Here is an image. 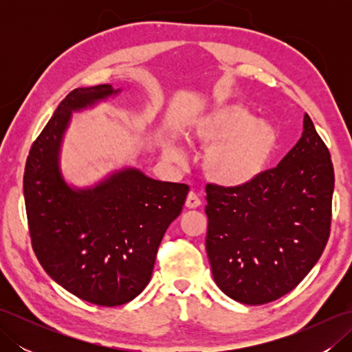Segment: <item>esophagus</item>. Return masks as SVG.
I'll return each mask as SVG.
<instances>
[{
    "instance_id": "esophagus-1",
    "label": "esophagus",
    "mask_w": 352,
    "mask_h": 352,
    "mask_svg": "<svg viewBox=\"0 0 352 352\" xmlns=\"http://www.w3.org/2000/svg\"><path fill=\"white\" fill-rule=\"evenodd\" d=\"M203 204V201H201V195L197 192H189L188 198H186V207L188 208H197Z\"/></svg>"
}]
</instances>
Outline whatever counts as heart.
<instances>
[{"instance_id": "obj_1", "label": "heart", "mask_w": 352, "mask_h": 352, "mask_svg": "<svg viewBox=\"0 0 352 352\" xmlns=\"http://www.w3.org/2000/svg\"><path fill=\"white\" fill-rule=\"evenodd\" d=\"M189 138L208 146L203 159L206 175L231 188L256 180L278 146V131L269 122L257 121L241 106L193 119ZM166 155L170 160H182V151L174 145L166 148Z\"/></svg>"}]
</instances>
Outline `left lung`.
<instances>
[{"label": "left lung", "instance_id": "1", "mask_svg": "<svg viewBox=\"0 0 352 352\" xmlns=\"http://www.w3.org/2000/svg\"><path fill=\"white\" fill-rule=\"evenodd\" d=\"M334 169L310 116L278 166L250 184H207L206 250L218 287L260 305L300 284L330 237Z\"/></svg>", "mask_w": 352, "mask_h": 352}]
</instances>
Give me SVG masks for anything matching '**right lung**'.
<instances>
[{
  "label": "right lung",
  "instance_id": "obj_1",
  "mask_svg": "<svg viewBox=\"0 0 352 352\" xmlns=\"http://www.w3.org/2000/svg\"><path fill=\"white\" fill-rule=\"evenodd\" d=\"M110 85L74 89L33 142L24 172L30 237L37 260L72 295L102 307L134 300L151 280L157 250L182 213L189 186L134 168L94 188L63 180L58 155L71 113L116 95Z\"/></svg>",
  "mask_w": 352,
  "mask_h": 352
}]
</instances>
